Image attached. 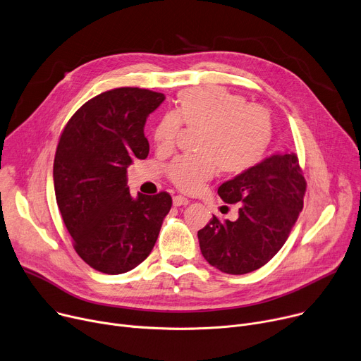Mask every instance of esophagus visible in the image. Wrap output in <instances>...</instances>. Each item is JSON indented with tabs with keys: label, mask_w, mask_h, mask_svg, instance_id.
<instances>
[{
	"label": "esophagus",
	"mask_w": 361,
	"mask_h": 361,
	"mask_svg": "<svg viewBox=\"0 0 361 361\" xmlns=\"http://www.w3.org/2000/svg\"><path fill=\"white\" fill-rule=\"evenodd\" d=\"M188 203H190V200H188V199H185V197H183V196H174V199H173V204H174L176 207L187 206Z\"/></svg>",
	"instance_id": "obj_1"
}]
</instances>
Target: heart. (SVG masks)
I'll return each mask as SVG.
<instances>
[{"label":"heart","instance_id":"heart-1","mask_svg":"<svg viewBox=\"0 0 361 361\" xmlns=\"http://www.w3.org/2000/svg\"><path fill=\"white\" fill-rule=\"evenodd\" d=\"M200 130L199 157H178L168 165V177L184 191H195L210 180L216 166L226 176H243L266 157L273 139L270 111L247 104L241 95L222 88H191L180 94L174 114L164 116L154 129L158 151L176 145L180 128Z\"/></svg>","mask_w":361,"mask_h":361}]
</instances>
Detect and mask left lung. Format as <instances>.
Listing matches in <instances>:
<instances>
[{
  "instance_id": "1",
  "label": "left lung",
  "mask_w": 361,
  "mask_h": 361,
  "mask_svg": "<svg viewBox=\"0 0 361 361\" xmlns=\"http://www.w3.org/2000/svg\"><path fill=\"white\" fill-rule=\"evenodd\" d=\"M305 190L293 152L274 154L251 171L225 181L218 195L225 203H239V216L233 222L213 216L197 232L206 261L228 274H247L267 264L298 221Z\"/></svg>"
}]
</instances>
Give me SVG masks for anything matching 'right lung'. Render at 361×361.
I'll return each instance as SVG.
<instances>
[{
	"instance_id": "right-lung-1",
	"label": "right lung",
	"mask_w": 361,
	"mask_h": 361,
	"mask_svg": "<svg viewBox=\"0 0 361 361\" xmlns=\"http://www.w3.org/2000/svg\"><path fill=\"white\" fill-rule=\"evenodd\" d=\"M165 100L123 87L95 95L65 126L54 162L55 196L77 254L94 270L122 274L145 259L171 196H130L128 166L149 154L148 116Z\"/></svg>"
}]
</instances>
